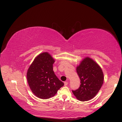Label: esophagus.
Instances as JSON below:
<instances>
[{"label": "esophagus", "instance_id": "esophagus-1", "mask_svg": "<svg viewBox=\"0 0 122 122\" xmlns=\"http://www.w3.org/2000/svg\"><path fill=\"white\" fill-rule=\"evenodd\" d=\"M68 82L67 81H65V82H64V86H66L68 85Z\"/></svg>", "mask_w": 122, "mask_h": 122}]
</instances>
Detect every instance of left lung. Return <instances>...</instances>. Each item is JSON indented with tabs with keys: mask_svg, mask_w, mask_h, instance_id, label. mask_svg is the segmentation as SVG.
Segmentation results:
<instances>
[{
	"mask_svg": "<svg viewBox=\"0 0 122 122\" xmlns=\"http://www.w3.org/2000/svg\"><path fill=\"white\" fill-rule=\"evenodd\" d=\"M76 70L81 84L78 89L72 92L80 101L91 100L97 94L103 84V71L98 64L88 57L81 61Z\"/></svg>",
	"mask_w": 122,
	"mask_h": 122,
	"instance_id": "8db88e82",
	"label": "left lung"
}]
</instances>
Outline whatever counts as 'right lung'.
Listing matches in <instances>:
<instances>
[{
    "label": "right lung",
    "mask_w": 122,
    "mask_h": 122,
    "mask_svg": "<svg viewBox=\"0 0 122 122\" xmlns=\"http://www.w3.org/2000/svg\"><path fill=\"white\" fill-rule=\"evenodd\" d=\"M55 60L46 52L38 55L30 66L27 73L29 86L37 97L46 99L53 97L64 86L53 70Z\"/></svg>",
    "instance_id": "1"
}]
</instances>
